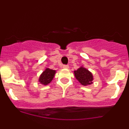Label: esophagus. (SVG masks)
I'll use <instances>...</instances> for the list:
<instances>
[{"label":"esophagus","mask_w":129,"mask_h":129,"mask_svg":"<svg viewBox=\"0 0 129 129\" xmlns=\"http://www.w3.org/2000/svg\"><path fill=\"white\" fill-rule=\"evenodd\" d=\"M62 68H65V69H67V68H69V66H68V65H65V64H64V65L62 66Z\"/></svg>","instance_id":"esophagus-1"}]
</instances>
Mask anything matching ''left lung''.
Instances as JSON below:
<instances>
[{
    "label": "left lung",
    "instance_id": "left-lung-1",
    "mask_svg": "<svg viewBox=\"0 0 129 129\" xmlns=\"http://www.w3.org/2000/svg\"><path fill=\"white\" fill-rule=\"evenodd\" d=\"M74 75L77 80L83 86H87L93 83L92 81L94 78L92 74L84 67H81L77 70H75Z\"/></svg>",
    "mask_w": 129,
    "mask_h": 129
}]
</instances>
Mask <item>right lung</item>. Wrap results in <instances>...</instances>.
Instances as JSON below:
<instances>
[{
  "label": "right lung",
  "instance_id": "1",
  "mask_svg": "<svg viewBox=\"0 0 129 129\" xmlns=\"http://www.w3.org/2000/svg\"><path fill=\"white\" fill-rule=\"evenodd\" d=\"M55 72H56L55 70H52L50 68H46L45 70L40 76L39 81L42 85H47L52 81L55 74Z\"/></svg>",
  "mask_w": 129,
  "mask_h": 129
}]
</instances>
